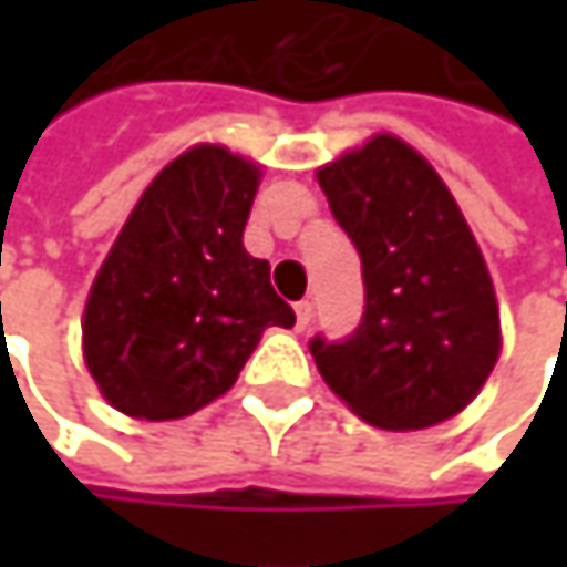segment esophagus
Segmentation results:
<instances>
[{
    "label": "esophagus",
    "mask_w": 567,
    "mask_h": 567,
    "mask_svg": "<svg viewBox=\"0 0 567 567\" xmlns=\"http://www.w3.org/2000/svg\"><path fill=\"white\" fill-rule=\"evenodd\" d=\"M295 321H298V328H308V321H311V301L308 298L295 301Z\"/></svg>",
    "instance_id": "1"
}]
</instances>
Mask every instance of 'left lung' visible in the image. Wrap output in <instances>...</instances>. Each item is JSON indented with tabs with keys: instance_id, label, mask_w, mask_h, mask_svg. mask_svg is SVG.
<instances>
[{
	"instance_id": "obj_1",
	"label": "left lung",
	"mask_w": 567,
	"mask_h": 567,
	"mask_svg": "<svg viewBox=\"0 0 567 567\" xmlns=\"http://www.w3.org/2000/svg\"><path fill=\"white\" fill-rule=\"evenodd\" d=\"M318 183L364 276L361 324L308 344L324 384L381 430L456 416L503 341L489 269L453 193L391 134L321 167Z\"/></svg>"
}]
</instances>
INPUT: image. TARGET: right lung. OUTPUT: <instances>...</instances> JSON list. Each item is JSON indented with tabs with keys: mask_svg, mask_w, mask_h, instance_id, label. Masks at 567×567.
I'll list each match as a JSON object with an SVG mask.
<instances>
[{
	"mask_svg": "<svg viewBox=\"0 0 567 567\" xmlns=\"http://www.w3.org/2000/svg\"><path fill=\"white\" fill-rule=\"evenodd\" d=\"M259 167L216 144L154 176L84 305V361L111 406L137 420L189 416L239 378L266 328L295 311L243 229Z\"/></svg>",
	"mask_w": 567,
	"mask_h": 567,
	"instance_id": "add662e5",
	"label": "right lung"
}]
</instances>
